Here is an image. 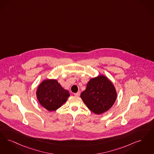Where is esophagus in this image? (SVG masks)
Segmentation results:
<instances>
[{"mask_svg": "<svg viewBox=\"0 0 154 154\" xmlns=\"http://www.w3.org/2000/svg\"><path fill=\"white\" fill-rule=\"evenodd\" d=\"M74 95L75 96L79 97V96H80V93L79 92L75 93H74Z\"/></svg>", "mask_w": 154, "mask_h": 154, "instance_id": "esophagus-1", "label": "esophagus"}]
</instances>
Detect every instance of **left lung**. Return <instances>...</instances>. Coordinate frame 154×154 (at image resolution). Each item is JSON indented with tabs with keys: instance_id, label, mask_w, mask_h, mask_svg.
<instances>
[{
	"instance_id": "obj_1",
	"label": "left lung",
	"mask_w": 154,
	"mask_h": 154,
	"mask_svg": "<svg viewBox=\"0 0 154 154\" xmlns=\"http://www.w3.org/2000/svg\"><path fill=\"white\" fill-rule=\"evenodd\" d=\"M81 97L88 108L93 113L100 115L109 110L117 97L112 83L102 75L91 79Z\"/></svg>"
}]
</instances>
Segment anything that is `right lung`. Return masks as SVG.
Returning <instances> with one entry per match:
<instances>
[{
	"label": "right lung",
	"mask_w": 154,
	"mask_h": 154,
	"mask_svg": "<svg viewBox=\"0 0 154 154\" xmlns=\"http://www.w3.org/2000/svg\"><path fill=\"white\" fill-rule=\"evenodd\" d=\"M70 94L55 80H46L39 85L37 91V99L45 109L55 111L68 100Z\"/></svg>",
	"instance_id": "1"
}]
</instances>
